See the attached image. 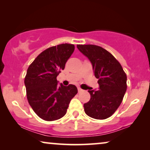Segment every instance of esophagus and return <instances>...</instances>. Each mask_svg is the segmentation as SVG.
Segmentation results:
<instances>
[{"mask_svg":"<svg viewBox=\"0 0 150 150\" xmlns=\"http://www.w3.org/2000/svg\"><path fill=\"white\" fill-rule=\"evenodd\" d=\"M77 90H78V92H81L83 91V90H82L81 88H80L79 87L77 88Z\"/></svg>","mask_w":150,"mask_h":150,"instance_id":"34e87169","label":"esophagus"}]
</instances>
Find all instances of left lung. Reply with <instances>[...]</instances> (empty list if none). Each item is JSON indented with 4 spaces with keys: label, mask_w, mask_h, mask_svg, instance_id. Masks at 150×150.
Here are the masks:
<instances>
[{
    "label": "left lung",
    "mask_w": 150,
    "mask_h": 150,
    "mask_svg": "<svg viewBox=\"0 0 150 150\" xmlns=\"http://www.w3.org/2000/svg\"><path fill=\"white\" fill-rule=\"evenodd\" d=\"M77 49L92 63L99 90H88L90 100L83 105L88 116L104 120L111 116L126 93L127 77L120 62L104 48L94 45H77Z\"/></svg>",
    "instance_id": "1"
}]
</instances>
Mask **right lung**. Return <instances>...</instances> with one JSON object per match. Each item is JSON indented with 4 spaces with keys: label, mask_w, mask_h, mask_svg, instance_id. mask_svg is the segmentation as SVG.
<instances>
[{
    "label": "right lung",
    "mask_w": 150,
    "mask_h": 150,
    "mask_svg": "<svg viewBox=\"0 0 150 150\" xmlns=\"http://www.w3.org/2000/svg\"><path fill=\"white\" fill-rule=\"evenodd\" d=\"M74 50V45L68 43L49 47L35 59L27 70L24 79L27 99L36 114L45 121L64 116L71 100L77 93L75 85L58 86L56 79Z\"/></svg>",
    "instance_id": "obj_1"
}]
</instances>
